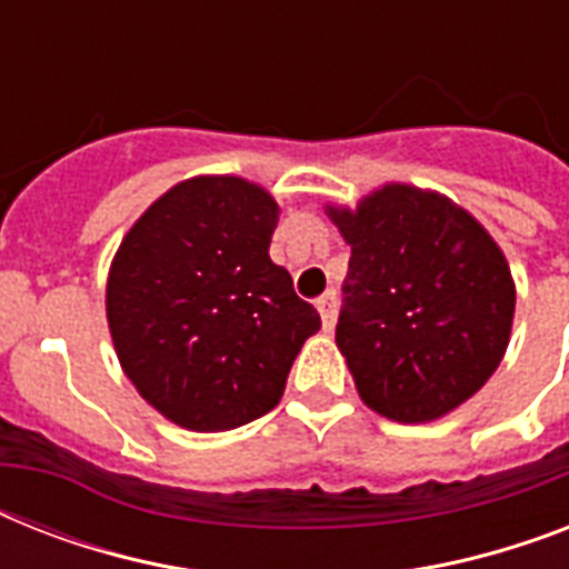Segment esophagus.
Segmentation results:
<instances>
[{
    "instance_id": "34e87169",
    "label": "esophagus",
    "mask_w": 569,
    "mask_h": 569,
    "mask_svg": "<svg viewBox=\"0 0 569 569\" xmlns=\"http://www.w3.org/2000/svg\"><path fill=\"white\" fill-rule=\"evenodd\" d=\"M316 307H319V316H321V325H325V330H333V325H337V292H325L316 301Z\"/></svg>"
}]
</instances>
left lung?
Returning <instances> with one entry per match:
<instances>
[{
  "instance_id": "left-lung-1",
  "label": "left lung",
  "mask_w": 569,
  "mask_h": 569,
  "mask_svg": "<svg viewBox=\"0 0 569 569\" xmlns=\"http://www.w3.org/2000/svg\"><path fill=\"white\" fill-rule=\"evenodd\" d=\"M330 218L351 244L337 346L366 405L431 422L485 387L513 321L511 268L460 206L383 186Z\"/></svg>"
}]
</instances>
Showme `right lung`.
Returning a JSON list of instances; mask_svg holds the SVG:
<instances>
[{
    "label": "right lung",
    "instance_id": "add662e5",
    "mask_svg": "<svg viewBox=\"0 0 569 569\" xmlns=\"http://www.w3.org/2000/svg\"><path fill=\"white\" fill-rule=\"evenodd\" d=\"M277 203L239 177L173 186L127 232L106 312L127 378L171 422L230 431L277 407L321 328L268 257Z\"/></svg>",
    "mask_w": 569,
    "mask_h": 569
}]
</instances>
